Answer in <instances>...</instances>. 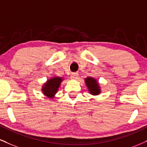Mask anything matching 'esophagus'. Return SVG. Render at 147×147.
<instances>
[{"instance_id": "1", "label": "esophagus", "mask_w": 147, "mask_h": 147, "mask_svg": "<svg viewBox=\"0 0 147 147\" xmlns=\"http://www.w3.org/2000/svg\"><path fill=\"white\" fill-rule=\"evenodd\" d=\"M79 74L77 72H72L71 74V76H70V78L72 79H76L78 78Z\"/></svg>"}]
</instances>
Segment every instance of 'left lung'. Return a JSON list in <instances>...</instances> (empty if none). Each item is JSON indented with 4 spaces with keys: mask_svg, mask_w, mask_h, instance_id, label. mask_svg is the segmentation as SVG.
<instances>
[{
    "mask_svg": "<svg viewBox=\"0 0 147 147\" xmlns=\"http://www.w3.org/2000/svg\"><path fill=\"white\" fill-rule=\"evenodd\" d=\"M85 82L88 87V91L91 94L98 95L100 93V86L96 79L92 77H87L85 79Z\"/></svg>",
    "mask_w": 147,
    "mask_h": 147,
    "instance_id": "1",
    "label": "left lung"
}]
</instances>
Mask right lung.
Returning <instances> with one entry per match:
<instances>
[{"mask_svg": "<svg viewBox=\"0 0 147 147\" xmlns=\"http://www.w3.org/2000/svg\"><path fill=\"white\" fill-rule=\"evenodd\" d=\"M62 81L63 79L61 77H55L49 79L42 86V92L46 96L49 97V98H54Z\"/></svg>", "mask_w": 147, "mask_h": 147, "instance_id": "right-lung-1", "label": "right lung"}]
</instances>
